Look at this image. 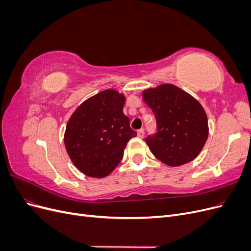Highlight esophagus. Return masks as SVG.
I'll list each match as a JSON object with an SVG mask.
<instances>
[{"label": "esophagus", "mask_w": 251, "mask_h": 251, "mask_svg": "<svg viewBox=\"0 0 251 251\" xmlns=\"http://www.w3.org/2000/svg\"><path fill=\"white\" fill-rule=\"evenodd\" d=\"M137 136L139 138H143V136H144V131H143V128H140V130H138L137 131Z\"/></svg>", "instance_id": "1"}]
</instances>
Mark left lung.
<instances>
[{"label":"left lung","mask_w":251,"mask_h":251,"mask_svg":"<svg viewBox=\"0 0 251 251\" xmlns=\"http://www.w3.org/2000/svg\"><path fill=\"white\" fill-rule=\"evenodd\" d=\"M142 98L157 121L158 132L146 138L153 155L173 168L193 161L208 137L207 116L201 103L172 83L143 90Z\"/></svg>","instance_id":"left-lung-1"}]
</instances>
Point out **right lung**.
<instances>
[{"label": "right lung", "instance_id": "obj_1", "mask_svg": "<svg viewBox=\"0 0 251 251\" xmlns=\"http://www.w3.org/2000/svg\"><path fill=\"white\" fill-rule=\"evenodd\" d=\"M126 96L114 89L91 96L68 120L64 142L72 163L86 176L104 178L116 168L137 133L124 114Z\"/></svg>", "mask_w": 251, "mask_h": 251}]
</instances>
